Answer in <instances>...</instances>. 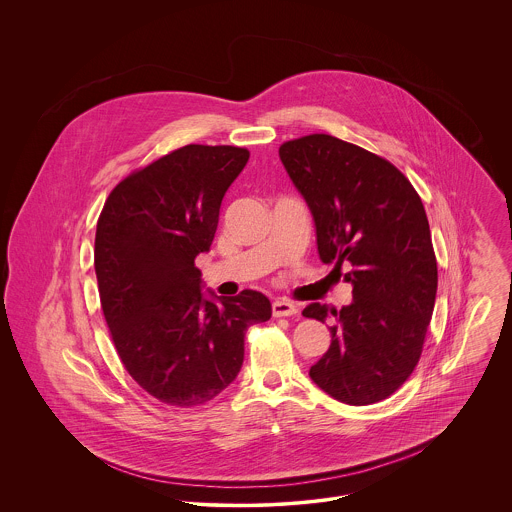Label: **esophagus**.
<instances>
[{"mask_svg":"<svg viewBox=\"0 0 512 512\" xmlns=\"http://www.w3.org/2000/svg\"><path fill=\"white\" fill-rule=\"evenodd\" d=\"M297 313V307L288 299H276L272 303V315L274 317H293Z\"/></svg>","mask_w":512,"mask_h":512,"instance_id":"obj_1","label":"esophagus"}]
</instances>
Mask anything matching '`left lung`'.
Wrapping results in <instances>:
<instances>
[{
    "label": "left lung",
    "mask_w": 512,
    "mask_h": 512,
    "mask_svg": "<svg viewBox=\"0 0 512 512\" xmlns=\"http://www.w3.org/2000/svg\"><path fill=\"white\" fill-rule=\"evenodd\" d=\"M278 153L315 220L320 261L351 265L349 305L303 309L336 318L309 376L341 403H378L413 374L434 313L438 263L424 205L390 161L340 138L311 134Z\"/></svg>",
    "instance_id": "left-lung-1"
}]
</instances>
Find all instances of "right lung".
Wrapping results in <instances>:
<instances>
[{
    "label": "right lung",
    "mask_w": 512,
    "mask_h": 512,
    "mask_svg": "<svg viewBox=\"0 0 512 512\" xmlns=\"http://www.w3.org/2000/svg\"><path fill=\"white\" fill-rule=\"evenodd\" d=\"M247 159L244 147H180L126 176L99 215L94 267L111 338L128 374L167 405L197 407L228 388L247 328L272 315L255 290L207 297L195 267Z\"/></svg>",
    "instance_id": "obj_1"
}]
</instances>
